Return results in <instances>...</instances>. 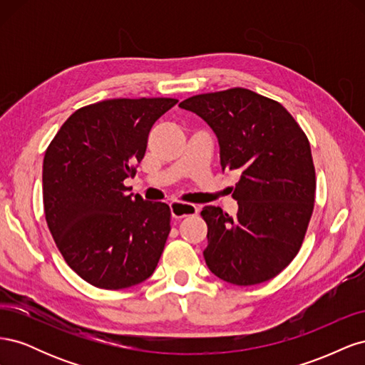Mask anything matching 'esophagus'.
<instances>
[{"instance_id":"obj_1","label":"esophagus","mask_w":365,"mask_h":365,"mask_svg":"<svg viewBox=\"0 0 365 365\" xmlns=\"http://www.w3.org/2000/svg\"><path fill=\"white\" fill-rule=\"evenodd\" d=\"M197 208L193 204H182V202H172L170 204V213L173 219H182L187 216L197 215Z\"/></svg>"}]
</instances>
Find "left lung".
Instances as JSON below:
<instances>
[{"label": "left lung", "instance_id": "1", "mask_svg": "<svg viewBox=\"0 0 365 365\" xmlns=\"http://www.w3.org/2000/svg\"><path fill=\"white\" fill-rule=\"evenodd\" d=\"M180 108L200 115L219 141L222 170H237L236 216L207 205L204 259L216 277L250 286L280 274L300 250L315 202L311 145L275 101L245 88L197 94Z\"/></svg>", "mask_w": 365, "mask_h": 365}]
</instances>
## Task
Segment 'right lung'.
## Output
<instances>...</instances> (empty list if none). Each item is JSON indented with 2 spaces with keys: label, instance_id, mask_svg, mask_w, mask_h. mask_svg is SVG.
<instances>
[{
  "label": "right lung",
  "instance_id": "add662e5",
  "mask_svg": "<svg viewBox=\"0 0 365 365\" xmlns=\"http://www.w3.org/2000/svg\"><path fill=\"white\" fill-rule=\"evenodd\" d=\"M176 98H111L77 109L42 165L43 212L62 257L102 289H125L155 271L170 231V208L128 195L153 123Z\"/></svg>",
  "mask_w": 365,
  "mask_h": 365
}]
</instances>
